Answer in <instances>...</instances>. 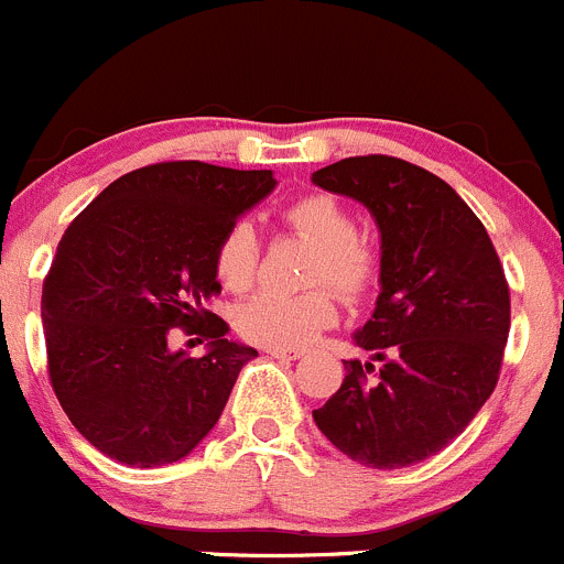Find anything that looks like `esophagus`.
<instances>
[{
	"mask_svg": "<svg viewBox=\"0 0 564 564\" xmlns=\"http://www.w3.org/2000/svg\"><path fill=\"white\" fill-rule=\"evenodd\" d=\"M267 355L283 357V360H300V357L305 355V349H275V346H270V349H267Z\"/></svg>",
	"mask_w": 564,
	"mask_h": 564,
	"instance_id": "1",
	"label": "esophagus"
}]
</instances>
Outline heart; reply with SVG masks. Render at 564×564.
I'll list each match as a JSON object with an SVG mask.
<instances>
[{"label":"heart","instance_id":"b5f03b06","mask_svg":"<svg viewBox=\"0 0 564 564\" xmlns=\"http://www.w3.org/2000/svg\"><path fill=\"white\" fill-rule=\"evenodd\" d=\"M283 224L300 240L316 246L305 281L316 286L305 292H259L237 308V333L250 344L294 349L335 322L338 297L360 300L382 275V250L371 237L355 231V218L340 198L311 191L283 207ZM215 275L229 292H248L259 278V237L248 220L226 229L215 248Z\"/></svg>","mask_w":564,"mask_h":564}]
</instances>
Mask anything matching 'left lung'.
Listing matches in <instances>:
<instances>
[{
	"label": "left lung",
	"instance_id": "8db88e82",
	"mask_svg": "<svg viewBox=\"0 0 564 564\" xmlns=\"http://www.w3.org/2000/svg\"><path fill=\"white\" fill-rule=\"evenodd\" d=\"M314 182L366 204L382 231V292L355 335L379 368L344 360V384L314 420L371 469L420 464L451 445L497 388L510 333L502 261L469 204L414 163L344 158Z\"/></svg>",
	"mask_w": 564,
	"mask_h": 564
}]
</instances>
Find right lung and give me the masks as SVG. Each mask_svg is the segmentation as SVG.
<instances>
[{"instance_id":"right-lung-1","label":"right lung","mask_w":564,"mask_h":564,"mask_svg":"<svg viewBox=\"0 0 564 564\" xmlns=\"http://www.w3.org/2000/svg\"><path fill=\"white\" fill-rule=\"evenodd\" d=\"M275 187L272 172L169 161L122 174L67 226L43 281L48 379L78 434L128 466L185 458L256 349L207 311L215 248ZM172 328L210 340L167 349Z\"/></svg>"}]
</instances>
